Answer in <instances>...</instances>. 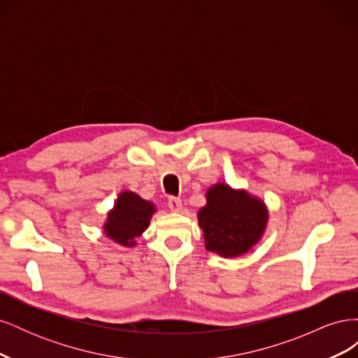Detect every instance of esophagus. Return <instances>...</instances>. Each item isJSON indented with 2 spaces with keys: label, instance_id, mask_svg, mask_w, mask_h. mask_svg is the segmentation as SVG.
<instances>
[{
  "label": "esophagus",
  "instance_id": "34e87169",
  "mask_svg": "<svg viewBox=\"0 0 358 358\" xmlns=\"http://www.w3.org/2000/svg\"><path fill=\"white\" fill-rule=\"evenodd\" d=\"M167 206H169L170 210L179 212L182 209V200L178 199V197H170L169 201H167Z\"/></svg>",
  "mask_w": 358,
  "mask_h": 358
}]
</instances>
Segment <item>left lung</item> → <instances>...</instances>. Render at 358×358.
Masks as SVG:
<instances>
[{
  "instance_id": "8db88e82",
  "label": "left lung",
  "mask_w": 358,
  "mask_h": 358,
  "mask_svg": "<svg viewBox=\"0 0 358 358\" xmlns=\"http://www.w3.org/2000/svg\"><path fill=\"white\" fill-rule=\"evenodd\" d=\"M206 201L197 218L208 251L234 258L262 239L268 218L263 200L243 189L216 183L206 192Z\"/></svg>"
}]
</instances>
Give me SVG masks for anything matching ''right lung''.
<instances>
[{"mask_svg":"<svg viewBox=\"0 0 358 358\" xmlns=\"http://www.w3.org/2000/svg\"><path fill=\"white\" fill-rule=\"evenodd\" d=\"M155 213V206L143 200L133 191H124L107 215L104 224V233L109 239L116 243L131 248L136 245V239L142 234Z\"/></svg>","mask_w":358,"mask_h":358,"instance_id":"add662e5","label":"right lung"}]
</instances>
